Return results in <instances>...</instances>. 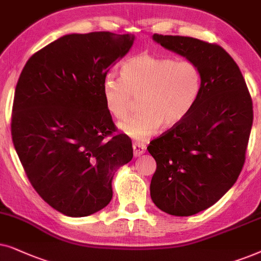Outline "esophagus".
Instances as JSON below:
<instances>
[{
  "instance_id": "esophagus-1",
  "label": "esophagus",
  "mask_w": 261,
  "mask_h": 261,
  "mask_svg": "<svg viewBox=\"0 0 261 261\" xmlns=\"http://www.w3.org/2000/svg\"><path fill=\"white\" fill-rule=\"evenodd\" d=\"M133 148H134V156H135V158H138V156H141L145 151V145L142 144V143H134Z\"/></svg>"
}]
</instances>
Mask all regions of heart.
<instances>
[{
  "mask_svg": "<svg viewBox=\"0 0 261 261\" xmlns=\"http://www.w3.org/2000/svg\"><path fill=\"white\" fill-rule=\"evenodd\" d=\"M120 77L106 76L101 92L105 107L117 119H125L140 98V114L123 121L120 130L144 141L167 127L181 123L191 113L201 92V72L193 62L142 54L124 62Z\"/></svg>",
  "mask_w": 261,
  "mask_h": 261,
  "instance_id": "obj_1",
  "label": "heart"
}]
</instances>
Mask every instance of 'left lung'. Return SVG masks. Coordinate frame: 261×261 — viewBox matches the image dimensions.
I'll list each match as a JSON object with an SVG mask.
<instances>
[{"instance_id": "obj_1", "label": "left lung", "mask_w": 261, "mask_h": 261, "mask_svg": "<svg viewBox=\"0 0 261 261\" xmlns=\"http://www.w3.org/2000/svg\"><path fill=\"white\" fill-rule=\"evenodd\" d=\"M199 68L201 92L181 123L150 142V196L160 210L192 216L214 205L238 180L253 124L244 76L224 48L191 37L152 36Z\"/></svg>"}]
</instances>
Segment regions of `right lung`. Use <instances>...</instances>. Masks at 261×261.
Masks as SVG:
<instances>
[{
	"label": "right lung",
	"instance_id": "add662e5",
	"mask_svg": "<svg viewBox=\"0 0 261 261\" xmlns=\"http://www.w3.org/2000/svg\"><path fill=\"white\" fill-rule=\"evenodd\" d=\"M134 34H67L36 52L14 95L12 138L25 173L48 205L70 217L101 210L133 143L106 110L101 86Z\"/></svg>",
	"mask_w": 261,
	"mask_h": 261
}]
</instances>
